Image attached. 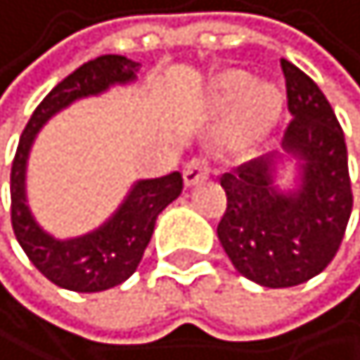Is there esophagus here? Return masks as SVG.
Masks as SVG:
<instances>
[{
  "label": "esophagus",
  "mask_w": 360,
  "mask_h": 360,
  "mask_svg": "<svg viewBox=\"0 0 360 360\" xmlns=\"http://www.w3.org/2000/svg\"><path fill=\"white\" fill-rule=\"evenodd\" d=\"M211 172V167H209V160L207 158H202V156H195L186 162V167H184V181L186 186H198L202 184L204 179L209 176Z\"/></svg>",
  "instance_id": "1"
}]
</instances>
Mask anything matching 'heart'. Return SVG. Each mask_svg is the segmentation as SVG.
<instances>
[{
  "label": "heart",
  "mask_w": 360,
  "mask_h": 360,
  "mask_svg": "<svg viewBox=\"0 0 360 360\" xmlns=\"http://www.w3.org/2000/svg\"><path fill=\"white\" fill-rule=\"evenodd\" d=\"M209 105L216 112H226L223 147L232 153L255 149L271 133L283 112V96L269 82H250L243 70H223L209 84Z\"/></svg>",
  "instance_id": "1"
}]
</instances>
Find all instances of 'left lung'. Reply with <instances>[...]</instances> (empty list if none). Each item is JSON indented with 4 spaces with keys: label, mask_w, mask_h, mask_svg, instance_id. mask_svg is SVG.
<instances>
[{
    "label": "left lung",
    "mask_w": 360,
    "mask_h": 360,
    "mask_svg": "<svg viewBox=\"0 0 360 360\" xmlns=\"http://www.w3.org/2000/svg\"><path fill=\"white\" fill-rule=\"evenodd\" d=\"M292 121L283 147L303 158L301 188L280 195L271 186V158L245 162L220 179L227 209L218 239L241 276L262 287L308 283L333 262L349 223L354 195L340 121L321 89L280 61Z\"/></svg>",
    "instance_id": "8db88e82"
}]
</instances>
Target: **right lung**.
I'll use <instances>...</instances> for the list:
<instances>
[{"label": "right lung", "mask_w": 360, "mask_h": 360, "mask_svg": "<svg viewBox=\"0 0 360 360\" xmlns=\"http://www.w3.org/2000/svg\"><path fill=\"white\" fill-rule=\"evenodd\" d=\"M140 70L137 61L121 54H103L75 68L39 103L27 121L11 167V223L18 243L27 257L50 283L70 292H103L117 287L135 274L149 239L156 227L158 213L184 191V179L172 172L160 179L137 184L121 209L98 232L82 239L57 241L34 223L25 204V165L36 131L54 112L82 96L98 94L115 82L133 80Z\"/></svg>", "instance_id": "obj_1"}]
</instances>
